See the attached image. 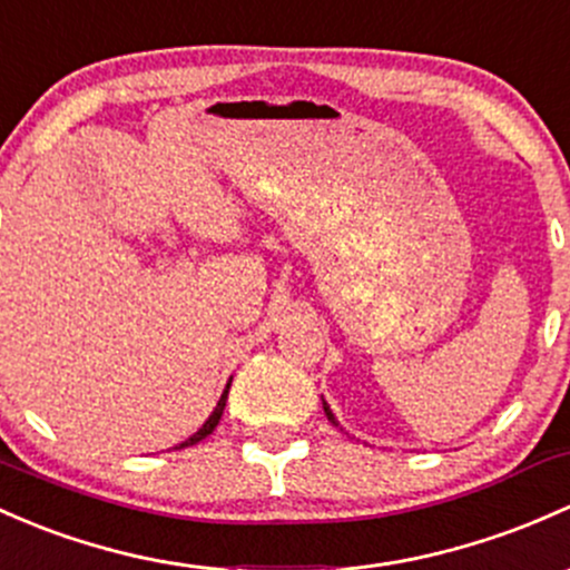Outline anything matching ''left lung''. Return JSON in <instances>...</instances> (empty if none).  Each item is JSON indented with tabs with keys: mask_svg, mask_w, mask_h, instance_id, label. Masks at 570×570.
<instances>
[{
	"mask_svg": "<svg viewBox=\"0 0 570 570\" xmlns=\"http://www.w3.org/2000/svg\"><path fill=\"white\" fill-rule=\"evenodd\" d=\"M323 410H326L328 421H332V424H336V421H334V413H332V410H328V405H326V400H323Z\"/></svg>",
	"mask_w": 570,
	"mask_h": 570,
	"instance_id": "left-lung-1",
	"label": "left lung"
}]
</instances>
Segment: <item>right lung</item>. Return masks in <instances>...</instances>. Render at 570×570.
I'll return each instance as SVG.
<instances>
[{"label": "right lung", "instance_id": "add662e5", "mask_svg": "<svg viewBox=\"0 0 570 570\" xmlns=\"http://www.w3.org/2000/svg\"><path fill=\"white\" fill-rule=\"evenodd\" d=\"M228 389H230V383L225 385V391H223V396H219V402H217V407H214V413L209 415V421H206L204 426H200L198 432L193 434V438H187L185 443H179L176 445V449H187V445H195V443H200V440L204 438H209V434L217 430V424H219V419H223V410H225V400H228Z\"/></svg>", "mask_w": 570, "mask_h": 570}]
</instances>
